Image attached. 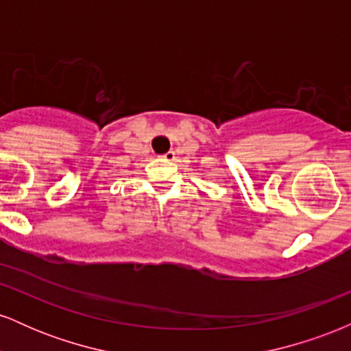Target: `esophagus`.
Here are the masks:
<instances>
[{
    "instance_id": "obj_1",
    "label": "esophagus",
    "mask_w": 351,
    "mask_h": 351,
    "mask_svg": "<svg viewBox=\"0 0 351 351\" xmlns=\"http://www.w3.org/2000/svg\"><path fill=\"white\" fill-rule=\"evenodd\" d=\"M163 158L167 160V162H173V160L176 158V153H175V152H168V153H165Z\"/></svg>"
}]
</instances>
